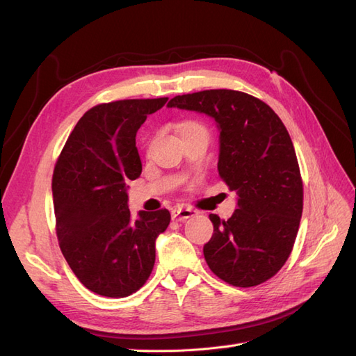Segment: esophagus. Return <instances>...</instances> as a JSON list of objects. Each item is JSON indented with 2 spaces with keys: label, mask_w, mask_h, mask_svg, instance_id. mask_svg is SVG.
Returning a JSON list of instances; mask_svg holds the SVG:
<instances>
[{
  "label": "esophagus",
  "mask_w": 356,
  "mask_h": 356,
  "mask_svg": "<svg viewBox=\"0 0 356 356\" xmlns=\"http://www.w3.org/2000/svg\"><path fill=\"white\" fill-rule=\"evenodd\" d=\"M170 215H172V218L174 220H177V221H184V220H187V218H190V217H195L196 215V211H193V209H190V208H174L170 211Z\"/></svg>",
  "instance_id": "esophagus-1"
}]
</instances>
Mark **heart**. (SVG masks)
Wrapping results in <instances>:
<instances>
[{"mask_svg": "<svg viewBox=\"0 0 356 356\" xmlns=\"http://www.w3.org/2000/svg\"><path fill=\"white\" fill-rule=\"evenodd\" d=\"M186 126H199V124H196V123H186V124H182V127H186ZM181 127V129H182Z\"/></svg>", "mask_w": 356, "mask_h": 356, "instance_id": "b5f03b06", "label": "heart"}]
</instances>
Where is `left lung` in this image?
Masks as SVG:
<instances>
[{
    "mask_svg": "<svg viewBox=\"0 0 356 356\" xmlns=\"http://www.w3.org/2000/svg\"><path fill=\"white\" fill-rule=\"evenodd\" d=\"M168 106L213 118L218 174L238 195V209L227 221L209 215L213 234L203 246L204 260L230 285L266 282L293 251L303 212V182L286 127L267 104L236 90L181 95Z\"/></svg>",
    "mask_w": 356,
    "mask_h": 356,
    "instance_id": "8db88e82",
    "label": "left lung"
}]
</instances>
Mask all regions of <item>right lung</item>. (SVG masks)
Listing matches in <instances>:
<instances>
[{"mask_svg":"<svg viewBox=\"0 0 356 356\" xmlns=\"http://www.w3.org/2000/svg\"><path fill=\"white\" fill-rule=\"evenodd\" d=\"M168 98L126 99L90 108L75 124L53 172L56 234L74 275L93 293L127 297L141 288L156 261V239L168 209L127 208V182L143 172L136 132Z\"/></svg>","mask_w":356,"mask_h":356,"instance_id":"1","label":"right lung"}]
</instances>
